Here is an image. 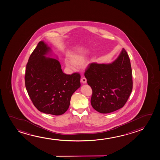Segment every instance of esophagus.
Returning <instances> with one entry per match:
<instances>
[{
    "label": "esophagus",
    "mask_w": 160,
    "mask_h": 160,
    "mask_svg": "<svg viewBox=\"0 0 160 160\" xmlns=\"http://www.w3.org/2000/svg\"><path fill=\"white\" fill-rule=\"evenodd\" d=\"M81 81L83 83H87V79L85 77H82L81 79Z\"/></svg>",
    "instance_id": "34e87169"
}]
</instances>
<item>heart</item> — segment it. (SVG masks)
Wrapping results in <instances>:
<instances>
[{
	"label": "heart",
	"instance_id": "obj_1",
	"mask_svg": "<svg viewBox=\"0 0 160 160\" xmlns=\"http://www.w3.org/2000/svg\"><path fill=\"white\" fill-rule=\"evenodd\" d=\"M70 60L72 61L71 62L68 60H66L65 65L67 68L73 70L75 66L77 67H79L84 63V59L83 57L79 55H70Z\"/></svg>",
	"mask_w": 160,
	"mask_h": 160
}]
</instances>
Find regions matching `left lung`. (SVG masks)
I'll list each match as a JSON object with an SVG mask.
<instances>
[{
    "label": "left lung",
    "instance_id": "obj_1",
    "mask_svg": "<svg viewBox=\"0 0 160 160\" xmlns=\"http://www.w3.org/2000/svg\"><path fill=\"white\" fill-rule=\"evenodd\" d=\"M84 76L92 89L91 105L101 113L123 108L132 91L131 62L124 49L112 63H90Z\"/></svg>",
    "mask_w": 160,
    "mask_h": 160
}]
</instances>
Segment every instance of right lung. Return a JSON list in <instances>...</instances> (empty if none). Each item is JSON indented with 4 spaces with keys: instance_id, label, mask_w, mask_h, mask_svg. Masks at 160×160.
Wrapping results in <instances>:
<instances>
[{
    "instance_id": "obj_1",
    "label": "right lung",
    "mask_w": 160,
    "mask_h": 160,
    "mask_svg": "<svg viewBox=\"0 0 160 160\" xmlns=\"http://www.w3.org/2000/svg\"><path fill=\"white\" fill-rule=\"evenodd\" d=\"M50 51L43 41L39 42L26 65L25 86L39 111L58 116L69 108L72 94L81 87V75L64 73L58 60L46 57Z\"/></svg>"
}]
</instances>
